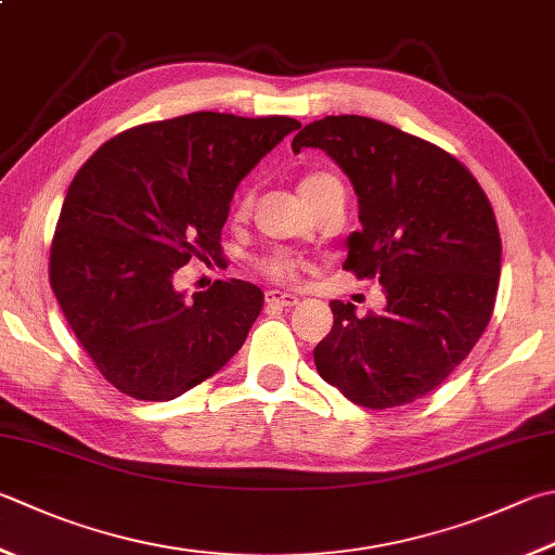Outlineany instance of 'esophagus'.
Listing matches in <instances>:
<instances>
[{
	"instance_id": "obj_1",
	"label": "esophagus",
	"mask_w": 555,
	"mask_h": 555,
	"mask_svg": "<svg viewBox=\"0 0 555 555\" xmlns=\"http://www.w3.org/2000/svg\"><path fill=\"white\" fill-rule=\"evenodd\" d=\"M297 297L295 295H287V292H280V289H268L266 292V305L268 307H282V309H287V307H295L297 305Z\"/></svg>"
}]
</instances>
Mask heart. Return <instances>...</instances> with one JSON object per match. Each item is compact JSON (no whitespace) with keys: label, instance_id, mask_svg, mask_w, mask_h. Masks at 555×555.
Segmentation results:
<instances>
[{"label":"heart","instance_id":"obj_1","mask_svg":"<svg viewBox=\"0 0 555 555\" xmlns=\"http://www.w3.org/2000/svg\"><path fill=\"white\" fill-rule=\"evenodd\" d=\"M326 179H333V176L331 173H309L307 179L301 181L299 191L307 193V191H311L313 185H319ZM238 212H244V205L238 207ZM256 268L270 280L287 282V285H292V282H299L301 275H305L307 263L297 254H292V250H270V254L260 256L256 260Z\"/></svg>","mask_w":555,"mask_h":555}]
</instances>
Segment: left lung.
I'll return each mask as SVG.
<instances>
[{"mask_svg": "<svg viewBox=\"0 0 555 555\" xmlns=\"http://www.w3.org/2000/svg\"><path fill=\"white\" fill-rule=\"evenodd\" d=\"M323 150L358 193L360 232L343 268L376 278L382 313L331 301L333 328L313 362L364 408L413 403L472 352L490 321L500 280V232L488 195L452 154L364 115H326L292 140Z\"/></svg>", "mask_w": 555, "mask_h": 555, "instance_id": "8db88e82", "label": "left lung"}]
</instances>
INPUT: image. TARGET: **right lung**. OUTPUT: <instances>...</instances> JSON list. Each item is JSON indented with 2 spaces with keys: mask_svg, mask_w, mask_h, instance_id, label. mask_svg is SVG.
Masks as SVG:
<instances>
[{
  "mask_svg": "<svg viewBox=\"0 0 555 555\" xmlns=\"http://www.w3.org/2000/svg\"><path fill=\"white\" fill-rule=\"evenodd\" d=\"M297 128L285 115L201 111L115 134L77 171L52 236L50 285L115 389L171 401L242 348L263 292L217 280L185 299L173 273L222 250L238 181Z\"/></svg>",
  "mask_w": 555,
  "mask_h": 555,
  "instance_id": "right-lung-1",
  "label": "right lung"
}]
</instances>
